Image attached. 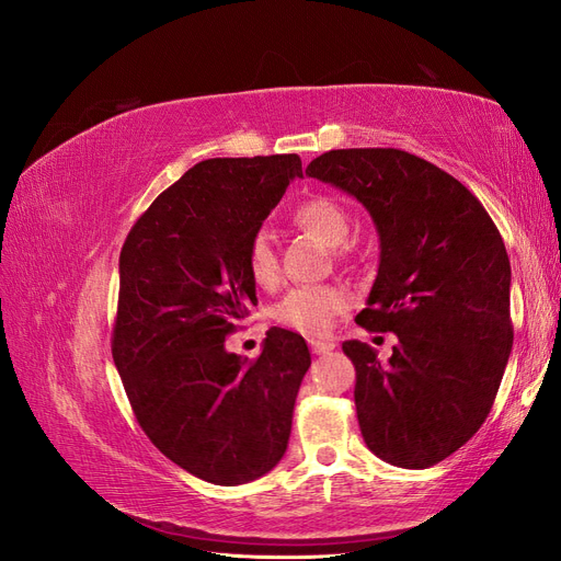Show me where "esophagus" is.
<instances>
[{"label": "esophagus", "mask_w": 561, "mask_h": 561, "mask_svg": "<svg viewBox=\"0 0 561 561\" xmlns=\"http://www.w3.org/2000/svg\"><path fill=\"white\" fill-rule=\"evenodd\" d=\"M309 346H311V351L316 353V355H325V353H330V351H334V342H330V339H328V342H325V339H311V342H309Z\"/></svg>", "instance_id": "1"}]
</instances>
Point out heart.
<instances>
[{"label": "heart", "mask_w": 561, "mask_h": 561, "mask_svg": "<svg viewBox=\"0 0 561 561\" xmlns=\"http://www.w3.org/2000/svg\"><path fill=\"white\" fill-rule=\"evenodd\" d=\"M295 225L309 231L320 243L339 248L351 233L348 210L332 196H311L301 201L293 213ZM248 271L257 285H274L278 278V257L266 231H257L248 243ZM348 309L346 290L336 285H301L287 293L278 304L274 318L283 328L301 334H325L339 313Z\"/></svg>", "instance_id": "obj_1"}]
</instances>
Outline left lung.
Returning a JSON list of instances; mask_svg holds the SVG:
<instances>
[{
    "mask_svg": "<svg viewBox=\"0 0 561 561\" xmlns=\"http://www.w3.org/2000/svg\"><path fill=\"white\" fill-rule=\"evenodd\" d=\"M307 175L358 198L379 233V271L355 322L393 332L383 363L348 339L365 445L398 468L445 461L480 431L513 351L511 260L466 186L402 149H332Z\"/></svg>",
    "mask_w": 561,
    "mask_h": 561,
    "instance_id": "1",
    "label": "left lung"
}]
</instances>
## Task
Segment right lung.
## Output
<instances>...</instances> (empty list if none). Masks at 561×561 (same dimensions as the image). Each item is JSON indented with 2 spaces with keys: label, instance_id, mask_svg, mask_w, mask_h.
Returning a JSON list of instances; mask_svg holds the SVG:
<instances>
[{
  "label": "right lung",
  "instance_id": "1",
  "mask_svg": "<svg viewBox=\"0 0 561 561\" xmlns=\"http://www.w3.org/2000/svg\"><path fill=\"white\" fill-rule=\"evenodd\" d=\"M295 178L297 154L201 161L157 196L118 257L112 358L135 419L213 484L252 482L280 461L311 367L304 336L283 328L257 360L225 348L257 304L248 243Z\"/></svg>",
  "mask_w": 561,
  "mask_h": 561
}]
</instances>
